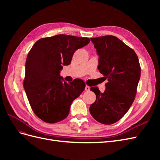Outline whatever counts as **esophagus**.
Instances as JSON below:
<instances>
[{
  "mask_svg": "<svg viewBox=\"0 0 160 160\" xmlns=\"http://www.w3.org/2000/svg\"><path fill=\"white\" fill-rule=\"evenodd\" d=\"M85 89L86 91H89V90H90V87H89L88 85H86Z\"/></svg>",
  "mask_w": 160,
  "mask_h": 160,
  "instance_id": "1",
  "label": "esophagus"
}]
</instances>
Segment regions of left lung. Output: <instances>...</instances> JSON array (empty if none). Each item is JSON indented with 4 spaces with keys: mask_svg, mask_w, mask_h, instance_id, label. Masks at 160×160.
I'll list each match as a JSON object with an SVG mask.
<instances>
[{
    "mask_svg": "<svg viewBox=\"0 0 160 160\" xmlns=\"http://www.w3.org/2000/svg\"><path fill=\"white\" fill-rule=\"evenodd\" d=\"M91 40L99 56L98 69L108 82L104 93L97 87L91 88L96 100L89 111L98 122L113 124L123 117L133 102L141 67L133 49L118 37L105 35Z\"/></svg>",
    "mask_w": 160,
    "mask_h": 160,
    "instance_id": "left-lung-1",
    "label": "left lung"
}]
</instances>
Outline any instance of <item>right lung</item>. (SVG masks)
Returning a JSON list of instances; mask_svg holds the SVG:
<instances>
[{
	"label": "right lung",
	"mask_w": 160,
	"mask_h": 160,
	"mask_svg": "<svg viewBox=\"0 0 160 160\" xmlns=\"http://www.w3.org/2000/svg\"><path fill=\"white\" fill-rule=\"evenodd\" d=\"M89 42L87 37L57 35L40 38L28 52L23 86L32 110L43 122L65 119L72 101L84 91L83 80L67 83L59 72L62 65L70 64L74 52Z\"/></svg>",
	"instance_id": "1"
}]
</instances>
